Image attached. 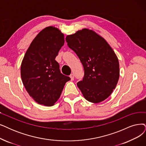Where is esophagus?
<instances>
[{
  "instance_id": "34e87169",
  "label": "esophagus",
  "mask_w": 146,
  "mask_h": 146,
  "mask_svg": "<svg viewBox=\"0 0 146 146\" xmlns=\"http://www.w3.org/2000/svg\"><path fill=\"white\" fill-rule=\"evenodd\" d=\"M70 78H71V80L72 81V80H74V75L73 74H71L70 75Z\"/></svg>"
}]
</instances>
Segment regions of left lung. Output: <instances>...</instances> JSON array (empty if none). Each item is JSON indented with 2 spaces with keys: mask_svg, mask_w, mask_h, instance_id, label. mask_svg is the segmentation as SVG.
<instances>
[{
  "mask_svg": "<svg viewBox=\"0 0 146 146\" xmlns=\"http://www.w3.org/2000/svg\"><path fill=\"white\" fill-rule=\"evenodd\" d=\"M83 66L84 74L77 86L87 101H104L115 88L119 78V63L114 51L102 37L84 29L66 38Z\"/></svg>",
  "mask_w": 146,
  "mask_h": 146,
  "instance_id": "8db88e82",
  "label": "left lung"
}]
</instances>
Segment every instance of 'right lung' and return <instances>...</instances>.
Segmentation results:
<instances>
[{"label":"right lung","mask_w":146,"mask_h":146,"mask_svg":"<svg viewBox=\"0 0 146 146\" xmlns=\"http://www.w3.org/2000/svg\"><path fill=\"white\" fill-rule=\"evenodd\" d=\"M64 42V35L59 29L46 27L33 40L23 58L21 65L23 85L39 104L53 106L65 83L71 80L61 73L55 60Z\"/></svg>","instance_id":"right-lung-1"}]
</instances>
